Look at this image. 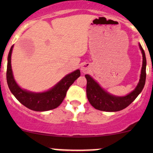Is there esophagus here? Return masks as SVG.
<instances>
[{
	"instance_id": "esophagus-1",
	"label": "esophagus",
	"mask_w": 153,
	"mask_h": 153,
	"mask_svg": "<svg viewBox=\"0 0 153 153\" xmlns=\"http://www.w3.org/2000/svg\"><path fill=\"white\" fill-rule=\"evenodd\" d=\"M91 68H90V65L88 63H84L83 65L81 66V71L82 72V73H87L90 71Z\"/></svg>"
}]
</instances>
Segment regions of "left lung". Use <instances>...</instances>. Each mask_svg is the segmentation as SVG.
Masks as SVG:
<instances>
[{
  "instance_id": "1",
  "label": "left lung",
  "mask_w": 153,
  "mask_h": 153,
  "mask_svg": "<svg viewBox=\"0 0 153 153\" xmlns=\"http://www.w3.org/2000/svg\"><path fill=\"white\" fill-rule=\"evenodd\" d=\"M143 54V67L141 70L140 79L137 85L133 91L125 96H115L105 91L89 75H85L87 80L86 94L90 103L96 109L103 111H119L127 108L131 104L138 95L143 91L146 80V57L145 51L141 45L139 44Z\"/></svg>"
}]
</instances>
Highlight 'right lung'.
<instances>
[{
	"label": "right lung",
	"mask_w": 153,
	"mask_h": 153,
	"mask_svg": "<svg viewBox=\"0 0 153 153\" xmlns=\"http://www.w3.org/2000/svg\"><path fill=\"white\" fill-rule=\"evenodd\" d=\"M13 46L10 47L8 56L6 79L10 92L24 106L36 111H45L54 109L62 103L66 96L68 88L80 75V72L77 70L65 76L58 83L50 90L43 93L29 92L21 88L13 78L10 64Z\"/></svg>",
	"instance_id": "1"
}]
</instances>
